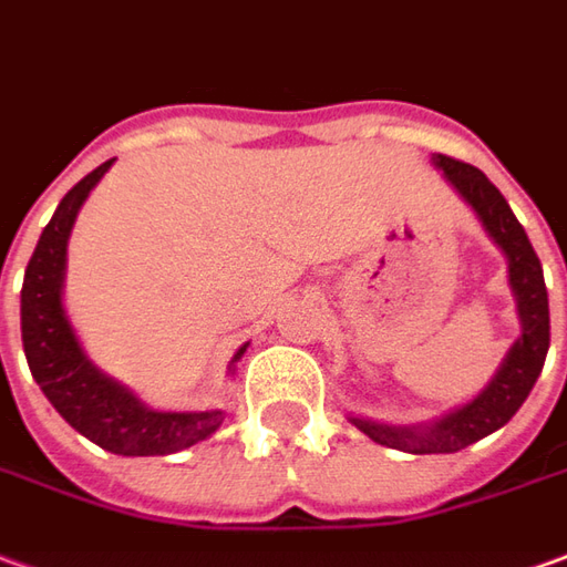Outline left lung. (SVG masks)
<instances>
[{"label": "left lung", "instance_id": "left-lung-1", "mask_svg": "<svg viewBox=\"0 0 567 567\" xmlns=\"http://www.w3.org/2000/svg\"><path fill=\"white\" fill-rule=\"evenodd\" d=\"M433 162L445 172L463 199L476 208L478 220L485 224L491 239L509 257V285L518 300L522 338L513 343V350L488 386L470 405L451 411L433 426H386V423L352 417V423L378 445L408 451V454H454L494 430H501L528 399L532 386L544 371L546 350H549V297H546L544 267H540V257L534 255L522 224L501 196V189L466 162L451 159L442 153Z\"/></svg>", "mask_w": 567, "mask_h": 567}]
</instances>
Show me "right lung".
I'll return each mask as SVG.
<instances>
[{
	"label": "right lung",
	"instance_id": "add662e5",
	"mask_svg": "<svg viewBox=\"0 0 567 567\" xmlns=\"http://www.w3.org/2000/svg\"><path fill=\"white\" fill-rule=\"evenodd\" d=\"M113 159L97 165L70 189L42 229L27 264L21 288V338L35 383L63 421L94 445L125 457L174 454L202 442L224 423V411H150L125 386L104 378L85 359L63 312L61 288L66 267V239L82 202L104 177ZM245 347L236 352L243 355Z\"/></svg>",
	"mask_w": 567,
	"mask_h": 567
}]
</instances>
